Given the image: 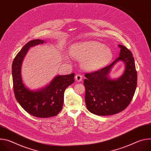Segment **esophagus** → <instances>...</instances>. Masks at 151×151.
Returning a JSON list of instances; mask_svg holds the SVG:
<instances>
[{
	"instance_id": "obj_1",
	"label": "esophagus",
	"mask_w": 151,
	"mask_h": 151,
	"mask_svg": "<svg viewBox=\"0 0 151 151\" xmlns=\"http://www.w3.org/2000/svg\"><path fill=\"white\" fill-rule=\"evenodd\" d=\"M75 79H76V81L77 82H80V81H81L82 79V76L81 75L78 74V75H76L75 76Z\"/></svg>"
}]
</instances>
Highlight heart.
<instances>
[{"mask_svg": "<svg viewBox=\"0 0 151 151\" xmlns=\"http://www.w3.org/2000/svg\"><path fill=\"white\" fill-rule=\"evenodd\" d=\"M70 55L81 60L83 69L93 71L108 64L113 58V52L108 47L97 41H83L72 45Z\"/></svg>", "mask_w": 151, "mask_h": 151, "instance_id": "obj_1", "label": "heart"}]
</instances>
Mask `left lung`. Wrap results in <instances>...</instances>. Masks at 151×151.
<instances>
[{
	"label": "left lung",
	"instance_id": "8db88e82",
	"mask_svg": "<svg viewBox=\"0 0 151 151\" xmlns=\"http://www.w3.org/2000/svg\"><path fill=\"white\" fill-rule=\"evenodd\" d=\"M118 47L119 56L112 63L85 74L86 106L91 113L97 115H111L122 112L130 103L136 89L137 75L133 54L125 47ZM118 60L124 62L126 69L119 78L113 80L108 75Z\"/></svg>",
	"mask_w": 151,
	"mask_h": 151
}]
</instances>
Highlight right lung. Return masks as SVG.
Segmentation results:
<instances>
[{"mask_svg":"<svg viewBox=\"0 0 151 151\" xmlns=\"http://www.w3.org/2000/svg\"><path fill=\"white\" fill-rule=\"evenodd\" d=\"M44 43L40 39L27 43L14 59L12 73L15 97L20 106L33 116L47 118L57 115L61 111L64 91L75 82V74L57 76L45 88L36 91H30L25 87L21 76L23 58L30 47Z\"/></svg>","mask_w":151,"mask_h":151,"instance_id":"right-lung-1","label":"right lung"}]
</instances>
